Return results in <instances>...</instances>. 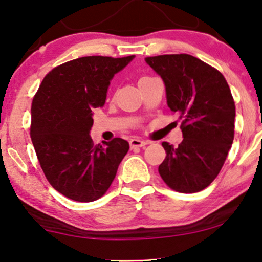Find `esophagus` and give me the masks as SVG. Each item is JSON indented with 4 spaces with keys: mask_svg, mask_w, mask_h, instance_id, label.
I'll return each mask as SVG.
<instances>
[{
    "mask_svg": "<svg viewBox=\"0 0 262 262\" xmlns=\"http://www.w3.org/2000/svg\"><path fill=\"white\" fill-rule=\"evenodd\" d=\"M146 144H148V142L142 141V139H139V138H132L131 141H130L131 149H135V148H143V146H145Z\"/></svg>",
    "mask_w": 262,
    "mask_h": 262,
    "instance_id": "34e87169",
    "label": "esophagus"
}]
</instances>
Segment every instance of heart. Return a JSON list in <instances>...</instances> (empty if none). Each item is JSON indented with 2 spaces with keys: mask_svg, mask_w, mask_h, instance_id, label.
<instances>
[{
  "mask_svg": "<svg viewBox=\"0 0 262 262\" xmlns=\"http://www.w3.org/2000/svg\"><path fill=\"white\" fill-rule=\"evenodd\" d=\"M142 78H143V77H142Z\"/></svg>",
  "mask_w": 262,
  "mask_h": 262,
  "instance_id": "1",
  "label": "heart"
}]
</instances>
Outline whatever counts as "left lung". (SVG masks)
Listing matches in <instances>:
<instances>
[{"label":"left lung","instance_id":"left-lung-1","mask_svg":"<svg viewBox=\"0 0 262 262\" xmlns=\"http://www.w3.org/2000/svg\"><path fill=\"white\" fill-rule=\"evenodd\" d=\"M166 87L167 105L182 119L178 148L163 142L167 156L159 173L170 188L195 193L223 167L234 141L235 102L220 71L191 55L146 57Z\"/></svg>","mask_w":262,"mask_h":262}]
</instances>
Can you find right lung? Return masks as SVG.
I'll use <instances>...</instances> for the list:
<instances>
[{
    "label": "right lung",
    "instance_id": "obj_1",
    "mask_svg": "<svg viewBox=\"0 0 262 262\" xmlns=\"http://www.w3.org/2000/svg\"><path fill=\"white\" fill-rule=\"evenodd\" d=\"M135 56H89L70 60L46 75L32 102L31 138L46 179L75 202L101 198L128 151L123 138L94 145L93 110L106 102L114 75Z\"/></svg>",
    "mask_w": 262,
    "mask_h": 262
}]
</instances>
